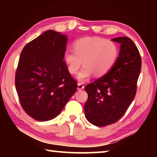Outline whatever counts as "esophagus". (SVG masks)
<instances>
[{
	"instance_id": "1",
	"label": "esophagus",
	"mask_w": 157,
	"mask_h": 157,
	"mask_svg": "<svg viewBox=\"0 0 157 157\" xmlns=\"http://www.w3.org/2000/svg\"><path fill=\"white\" fill-rule=\"evenodd\" d=\"M84 88V86L82 83H78V90H82Z\"/></svg>"
}]
</instances>
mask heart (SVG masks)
Masks as SVG:
<instances>
[{"label":"heart","instance_id":"obj_1","mask_svg":"<svg viewBox=\"0 0 157 157\" xmlns=\"http://www.w3.org/2000/svg\"><path fill=\"white\" fill-rule=\"evenodd\" d=\"M73 50H67L63 58L71 74H76L83 61L84 66L78 75L79 82H85L95 74L102 77L109 72L118 59L120 50L116 42L102 37L86 36L75 41Z\"/></svg>","mask_w":157,"mask_h":157}]
</instances>
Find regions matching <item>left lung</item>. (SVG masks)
I'll return each instance as SVG.
<instances>
[{
    "mask_svg": "<svg viewBox=\"0 0 157 157\" xmlns=\"http://www.w3.org/2000/svg\"><path fill=\"white\" fill-rule=\"evenodd\" d=\"M111 41L121 44L115 66L107 75L84 88L88 94L85 116L98 127L116 123L126 112L136 95L141 69L139 51L129 37H117Z\"/></svg>",
    "mask_w": 157,
    "mask_h": 157,
    "instance_id": "8db88e82",
    "label": "left lung"
}]
</instances>
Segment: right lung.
Segmentation results:
<instances>
[{
	"label": "right lung",
	"mask_w": 157,
	"mask_h": 157,
	"mask_svg": "<svg viewBox=\"0 0 157 157\" xmlns=\"http://www.w3.org/2000/svg\"><path fill=\"white\" fill-rule=\"evenodd\" d=\"M67 40L61 33L47 30L21 53L16 89L23 110L38 121L59 115L78 87L63 62Z\"/></svg>",
	"instance_id": "right-lung-1"
}]
</instances>
